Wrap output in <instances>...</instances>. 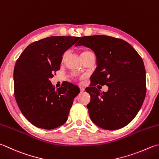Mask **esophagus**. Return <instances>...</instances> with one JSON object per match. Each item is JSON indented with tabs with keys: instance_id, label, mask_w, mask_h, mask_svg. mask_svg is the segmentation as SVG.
Segmentation results:
<instances>
[{
	"instance_id": "obj_1",
	"label": "esophagus",
	"mask_w": 159,
	"mask_h": 159,
	"mask_svg": "<svg viewBox=\"0 0 159 159\" xmlns=\"http://www.w3.org/2000/svg\"><path fill=\"white\" fill-rule=\"evenodd\" d=\"M80 92H84L85 91V88H84V87H83V86H80Z\"/></svg>"
}]
</instances>
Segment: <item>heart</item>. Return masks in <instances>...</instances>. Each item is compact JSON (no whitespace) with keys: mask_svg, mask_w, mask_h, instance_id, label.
Instances as JSON below:
<instances>
[{"mask_svg":"<svg viewBox=\"0 0 159 159\" xmlns=\"http://www.w3.org/2000/svg\"><path fill=\"white\" fill-rule=\"evenodd\" d=\"M89 52V51H85V52H82V54H84V53H87V52ZM65 57H66V54H64V56H63V58L64 59V58H65Z\"/></svg>","mask_w":159,"mask_h":159,"instance_id":"b5f03b06","label":"heart"}]
</instances>
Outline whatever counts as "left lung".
<instances>
[{"mask_svg": "<svg viewBox=\"0 0 159 159\" xmlns=\"http://www.w3.org/2000/svg\"><path fill=\"white\" fill-rule=\"evenodd\" d=\"M95 53L96 67L92 85L85 88L91 100L87 107L95 125L114 130L126 126L141 109L146 93L143 61L132 46L122 39L103 35L83 36L75 46ZM108 86L101 93L96 84Z\"/></svg>", "mask_w": 159, "mask_h": 159, "instance_id": "1", "label": "left lung"}]
</instances>
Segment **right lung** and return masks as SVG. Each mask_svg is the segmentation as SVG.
I'll return each mask as SVG.
<instances>
[{
  "instance_id": "right-lung-1",
  "label": "right lung",
  "mask_w": 159,
  "mask_h": 159,
  "mask_svg": "<svg viewBox=\"0 0 159 159\" xmlns=\"http://www.w3.org/2000/svg\"><path fill=\"white\" fill-rule=\"evenodd\" d=\"M80 37L50 36L28 45L14 70V95L24 116L39 128L52 129L66 122L80 89L65 82L55 89L50 79L60 70L64 53Z\"/></svg>"
}]
</instances>
